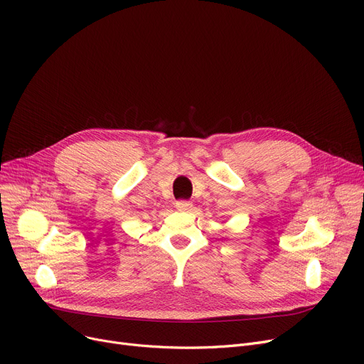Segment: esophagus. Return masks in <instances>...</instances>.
<instances>
[{"instance_id":"1","label":"esophagus","mask_w":364,"mask_h":364,"mask_svg":"<svg viewBox=\"0 0 364 364\" xmlns=\"http://www.w3.org/2000/svg\"><path fill=\"white\" fill-rule=\"evenodd\" d=\"M192 202H188V200H178V202H176V208L178 209V211H190V209H192Z\"/></svg>"}]
</instances>
